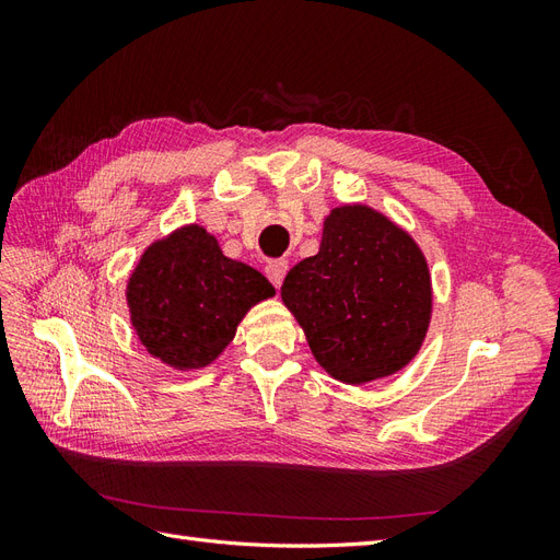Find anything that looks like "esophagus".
I'll use <instances>...</instances> for the list:
<instances>
[{"label": "esophagus", "instance_id": "1", "mask_svg": "<svg viewBox=\"0 0 560 560\" xmlns=\"http://www.w3.org/2000/svg\"><path fill=\"white\" fill-rule=\"evenodd\" d=\"M287 270H290V261H287V259H270L266 264V278L273 282L276 287H280L284 276H287Z\"/></svg>", "mask_w": 560, "mask_h": 560}]
</instances>
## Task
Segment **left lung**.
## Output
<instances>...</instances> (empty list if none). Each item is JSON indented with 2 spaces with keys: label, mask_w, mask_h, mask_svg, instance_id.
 I'll use <instances>...</instances> for the list:
<instances>
[{
  "label": "left lung",
  "mask_w": 560,
  "mask_h": 560,
  "mask_svg": "<svg viewBox=\"0 0 560 560\" xmlns=\"http://www.w3.org/2000/svg\"><path fill=\"white\" fill-rule=\"evenodd\" d=\"M280 294L315 360L350 385L409 364L432 313L422 252L409 233L366 206L331 210L319 252L287 273Z\"/></svg>",
  "instance_id": "obj_1"
}]
</instances>
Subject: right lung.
Returning <instances> with one entry per match:
<instances>
[{"label":"right lung","mask_w":560,"mask_h":560,"mask_svg":"<svg viewBox=\"0 0 560 560\" xmlns=\"http://www.w3.org/2000/svg\"><path fill=\"white\" fill-rule=\"evenodd\" d=\"M273 294L259 270L224 257L200 226L151 245L128 282L135 331L154 358L175 369L210 364L254 303Z\"/></svg>","instance_id":"obj_1"}]
</instances>
